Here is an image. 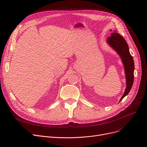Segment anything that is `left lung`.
I'll return each instance as SVG.
<instances>
[{
	"label": "left lung",
	"mask_w": 147,
	"mask_h": 147,
	"mask_svg": "<svg viewBox=\"0 0 147 147\" xmlns=\"http://www.w3.org/2000/svg\"><path fill=\"white\" fill-rule=\"evenodd\" d=\"M112 32V30H110ZM107 42L111 47L117 52L120 57L125 67V72L126 79V88L124 94L121 98V101L125 96H126L132 87L134 80V61L132 56L130 55L129 46L120 34L116 32H113L110 36L108 37Z\"/></svg>",
	"instance_id": "8db88e82"
}]
</instances>
